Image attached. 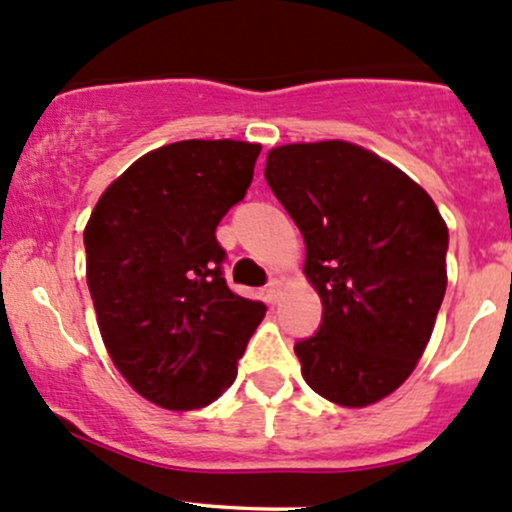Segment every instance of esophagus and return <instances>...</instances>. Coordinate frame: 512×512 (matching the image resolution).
I'll list each match as a JSON object with an SVG mask.
<instances>
[{
    "label": "esophagus",
    "instance_id": "1",
    "mask_svg": "<svg viewBox=\"0 0 512 512\" xmlns=\"http://www.w3.org/2000/svg\"><path fill=\"white\" fill-rule=\"evenodd\" d=\"M279 294H282V279L274 277V279H270V282H267L265 297H267V301H270V304H277Z\"/></svg>",
    "mask_w": 512,
    "mask_h": 512
}]
</instances>
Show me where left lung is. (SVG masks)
I'll use <instances>...</instances> for the list:
<instances>
[{"instance_id":"obj_1","label":"left lung","mask_w":512,"mask_h":512,"mask_svg":"<svg viewBox=\"0 0 512 512\" xmlns=\"http://www.w3.org/2000/svg\"><path fill=\"white\" fill-rule=\"evenodd\" d=\"M265 179L304 235L319 331L294 346L314 392L365 407L422 358L446 292L449 230L422 186L348 142L287 144Z\"/></svg>"}]
</instances>
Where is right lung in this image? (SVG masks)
Listing matches in <instances>:
<instances>
[{"label":"right lung","instance_id":"right-lung-1","mask_svg":"<svg viewBox=\"0 0 512 512\" xmlns=\"http://www.w3.org/2000/svg\"><path fill=\"white\" fill-rule=\"evenodd\" d=\"M260 144L186 139L149 152L102 193L83 240L112 363L164 410L218 400L267 306L235 294L215 238L245 198Z\"/></svg>","mask_w":512,"mask_h":512}]
</instances>
